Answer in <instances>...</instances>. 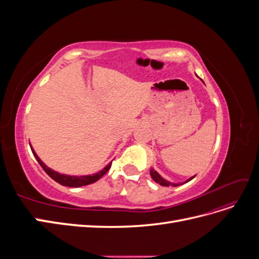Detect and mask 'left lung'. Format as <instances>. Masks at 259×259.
I'll return each instance as SVG.
<instances>
[{
  "label": "left lung",
  "mask_w": 259,
  "mask_h": 259,
  "mask_svg": "<svg viewBox=\"0 0 259 259\" xmlns=\"http://www.w3.org/2000/svg\"><path fill=\"white\" fill-rule=\"evenodd\" d=\"M150 175H151V177H152V179L154 180L155 183H158V184H160L161 186H165V187H168V186H173V187H176V186H179V185H183V184H186V183H188V182H190L191 179H193L194 178V176L193 177H191V178H189L188 180H186L185 183H180V184H173V183H169V182H167V180H165L164 179L163 177H161L159 174H158V171H155L153 168H151L150 169Z\"/></svg>",
  "instance_id": "8db88e82"
}]
</instances>
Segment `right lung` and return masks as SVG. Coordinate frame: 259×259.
I'll list each match as a JSON object with an SVG mask.
<instances>
[{"instance_id": "1", "label": "right lung", "mask_w": 259, "mask_h": 259, "mask_svg": "<svg viewBox=\"0 0 259 259\" xmlns=\"http://www.w3.org/2000/svg\"><path fill=\"white\" fill-rule=\"evenodd\" d=\"M30 147H31V145H30ZM31 150H32V153L35 156V159L38 162V164H40V165L42 166V168L45 170V173L48 174L52 179H54L56 183H58V184H60L62 186H66V187H82V186H86V185H90V184H93V183H96L97 180L99 178L103 177L107 173V171L109 170V168L111 167V162H110L105 168L99 170L98 173H96V174L85 175V176L65 175V174L58 173V171H55L52 168L46 166L45 164L41 161V159L36 155V153L33 150L32 147H31Z\"/></svg>"}]
</instances>
